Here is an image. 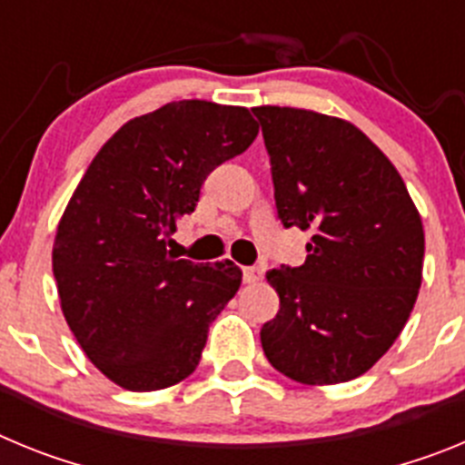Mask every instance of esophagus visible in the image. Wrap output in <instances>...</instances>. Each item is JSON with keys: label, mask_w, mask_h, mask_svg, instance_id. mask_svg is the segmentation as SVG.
<instances>
[{"label": "esophagus", "mask_w": 465, "mask_h": 465, "mask_svg": "<svg viewBox=\"0 0 465 465\" xmlns=\"http://www.w3.org/2000/svg\"><path fill=\"white\" fill-rule=\"evenodd\" d=\"M262 274H265V270H262L261 265H253V268H244V282L246 283H258L262 279Z\"/></svg>", "instance_id": "1"}]
</instances>
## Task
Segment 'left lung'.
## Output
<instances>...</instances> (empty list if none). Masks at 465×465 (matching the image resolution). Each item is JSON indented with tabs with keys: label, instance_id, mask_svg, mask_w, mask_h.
<instances>
[{
	"label": "left lung",
	"instance_id": "left-lung-1",
	"mask_svg": "<svg viewBox=\"0 0 465 465\" xmlns=\"http://www.w3.org/2000/svg\"><path fill=\"white\" fill-rule=\"evenodd\" d=\"M270 153L277 213L310 230L300 268L265 277L279 312L262 351L291 380L342 384L389 351L417 302L424 225L391 160L342 118L256 106Z\"/></svg>",
	"mask_w": 465,
	"mask_h": 465
}]
</instances>
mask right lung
I'll return each mask as SVG.
<instances>
[{
  "label": "right lung",
  "instance_id": "obj_1",
  "mask_svg": "<svg viewBox=\"0 0 465 465\" xmlns=\"http://www.w3.org/2000/svg\"><path fill=\"white\" fill-rule=\"evenodd\" d=\"M256 134L244 106L170 102L127 121L85 170L57 223L53 274L74 338L114 384L158 391L200 363L242 270L176 261L167 246L209 172Z\"/></svg>",
  "mask_w": 465,
  "mask_h": 465
}]
</instances>
